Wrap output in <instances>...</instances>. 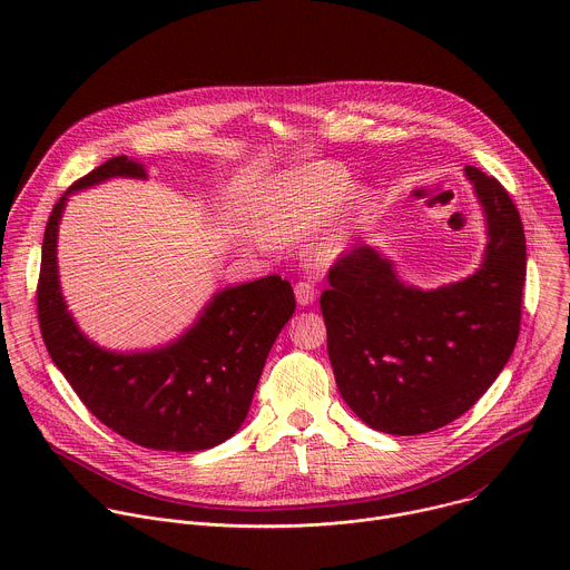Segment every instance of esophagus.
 <instances>
[{"label":"esophagus","mask_w":570,"mask_h":570,"mask_svg":"<svg viewBox=\"0 0 570 570\" xmlns=\"http://www.w3.org/2000/svg\"><path fill=\"white\" fill-rule=\"evenodd\" d=\"M295 299L299 306H308L315 299V288L311 282H297L295 284Z\"/></svg>","instance_id":"34e87169"}]
</instances>
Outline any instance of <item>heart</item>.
I'll return each instance as SVG.
<instances>
[{
	"mask_svg": "<svg viewBox=\"0 0 570 570\" xmlns=\"http://www.w3.org/2000/svg\"><path fill=\"white\" fill-rule=\"evenodd\" d=\"M354 191V178L334 167L311 169L275 183L255 205L257 229L273 240H297L335 216L311 243L317 259L336 257L347 243L352 216L358 214L367 198Z\"/></svg>",
	"mask_w": 570,
	"mask_h": 570,
	"instance_id": "1",
	"label": "heart"
}]
</instances>
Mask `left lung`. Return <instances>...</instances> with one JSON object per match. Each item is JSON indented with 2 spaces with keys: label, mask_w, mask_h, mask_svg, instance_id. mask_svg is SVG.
Returning a JSON list of instances; mask_svg holds the SVG:
<instances>
[{
  "label": "left lung",
  "mask_w": 570,
  "mask_h": 570,
  "mask_svg": "<svg viewBox=\"0 0 570 570\" xmlns=\"http://www.w3.org/2000/svg\"><path fill=\"white\" fill-rule=\"evenodd\" d=\"M487 246L473 275L433 291L403 284L394 264L358 243L320 295L336 385L370 429L420 435L451 424L510 361L521 324L525 234L503 185L464 167Z\"/></svg>",
  "instance_id": "obj_1"
}]
</instances>
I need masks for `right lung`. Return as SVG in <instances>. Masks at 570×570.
Instances as JSON below:
<instances>
[{"label":"right lung","mask_w":570,"mask_h":570,"mask_svg":"<svg viewBox=\"0 0 570 570\" xmlns=\"http://www.w3.org/2000/svg\"><path fill=\"white\" fill-rule=\"evenodd\" d=\"M110 178L146 180L126 155L76 180L53 205L42 240L38 322L56 367L88 411L121 438L155 451H205L246 420L268 352L295 311L279 275L218 291L174 343L146 352H110L78 330L58 282V225L67 196Z\"/></svg>","instance_id":"add662e5"}]
</instances>
